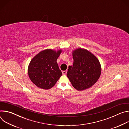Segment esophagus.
<instances>
[{
	"label": "esophagus",
	"mask_w": 129,
	"mask_h": 129,
	"mask_svg": "<svg viewBox=\"0 0 129 129\" xmlns=\"http://www.w3.org/2000/svg\"><path fill=\"white\" fill-rule=\"evenodd\" d=\"M67 70H64V71H62V74L63 75H66V73H67Z\"/></svg>",
	"instance_id": "obj_1"
}]
</instances>
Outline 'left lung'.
<instances>
[{
  "mask_svg": "<svg viewBox=\"0 0 129 129\" xmlns=\"http://www.w3.org/2000/svg\"><path fill=\"white\" fill-rule=\"evenodd\" d=\"M73 64L68 67L67 77L72 86L82 91L93 86L101 74V66L97 58L89 51L78 48L72 52Z\"/></svg>",
  "mask_w": 129,
  "mask_h": 129,
  "instance_id": "1",
  "label": "left lung"
}]
</instances>
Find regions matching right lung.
I'll use <instances>...</instances> for the list:
<instances>
[{"mask_svg":"<svg viewBox=\"0 0 129 129\" xmlns=\"http://www.w3.org/2000/svg\"><path fill=\"white\" fill-rule=\"evenodd\" d=\"M62 52L47 49L40 51L31 60L28 74L31 81L41 89L47 90L56 84L62 76L57 60Z\"/></svg>","mask_w":129,"mask_h":129,"instance_id":"1","label":"right lung"}]
</instances>
